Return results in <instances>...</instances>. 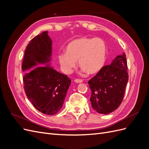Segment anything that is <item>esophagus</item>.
<instances>
[{
	"mask_svg": "<svg viewBox=\"0 0 149 149\" xmlns=\"http://www.w3.org/2000/svg\"><path fill=\"white\" fill-rule=\"evenodd\" d=\"M74 81L76 83H81L83 82V81L81 79H76L74 80Z\"/></svg>",
	"mask_w": 149,
	"mask_h": 149,
	"instance_id": "obj_1",
	"label": "esophagus"
}]
</instances>
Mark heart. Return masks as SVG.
I'll return each mask as SVG.
<instances>
[{
    "label": "heart",
    "instance_id": "b5f03b06",
    "mask_svg": "<svg viewBox=\"0 0 149 149\" xmlns=\"http://www.w3.org/2000/svg\"><path fill=\"white\" fill-rule=\"evenodd\" d=\"M106 52V45L102 38L81 37L68 44L66 53H60L58 59L65 73H71L78 60L83 73L95 74L104 65Z\"/></svg>",
    "mask_w": 149,
    "mask_h": 149
}]
</instances>
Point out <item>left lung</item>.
Returning a JSON list of instances; mask_svg holds the SVG:
<instances>
[{"label":"left lung","instance_id":"8db88e82","mask_svg":"<svg viewBox=\"0 0 149 149\" xmlns=\"http://www.w3.org/2000/svg\"><path fill=\"white\" fill-rule=\"evenodd\" d=\"M124 53L117 56L111 64L102 67L88 83L91 90L90 101L98 113L107 114L116 110L123 100L129 79Z\"/></svg>","mask_w":149,"mask_h":149}]
</instances>
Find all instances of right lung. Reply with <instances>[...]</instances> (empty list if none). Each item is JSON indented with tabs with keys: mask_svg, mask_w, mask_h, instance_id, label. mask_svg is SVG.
<instances>
[{
	"mask_svg": "<svg viewBox=\"0 0 149 149\" xmlns=\"http://www.w3.org/2000/svg\"><path fill=\"white\" fill-rule=\"evenodd\" d=\"M48 33L43 31L29 42L22 69L26 72L23 81L27 98L40 112L54 115L62 107L71 81L50 66L52 41Z\"/></svg>",
	"mask_w": 149,
	"mask_h": 149,
	"instance_id": "1",
	"label": "right lung"
}]
</instances>
